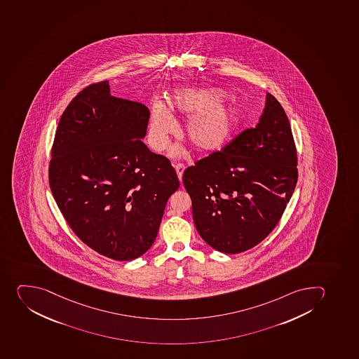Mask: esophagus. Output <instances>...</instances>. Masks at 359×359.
Listing matches in <instances>:
<instances>
[{
	"instance_id": "esophagus-1",
	"label": "esophagus",
	"mask_w": 359,
	"mask_h": 359,
	"mask_svg": "<svg viewBox=\"0 0 359 359\" xmlns=\"http://www.w3.org/2000/svg\"><path fill=\"white\" fill-rule=\"evenodd\" d=\"M175 172H177V175H178L179 180L181 181L182 179V175H184V164H177L175 166Z\"/></svg>"
}]
</instances>
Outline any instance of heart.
<instances>
[{"label": "heart", "mask_w": 359, "mask_h": 359, "mask_svg": "<svg viewBox=\"0 0 359 359\" xmlns=\"http://www.w3.org/2000/svg\"><path fill=\"white\" fill-rule=\"evenodd\" d=\"M223 90L184 88L168 97V107L180 116H189L184 126V136L198 151H217L234 137L243 120V109L236 102L224 100ZM177 122L166 106L157 102L149 121L148 141L161 151L168 148Z\"/></svg>", "instance_id": "heart-1"}]
</instances>
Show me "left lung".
Here are the masks:
<instances>
[{
    "mask_svg": "<svg viewBox=\"0 0 359 359\" xmlns=\"http://www.w3.org/2000/svg\"><path fill=\"white\" fill-rule=\"evenodd\" d=\"M297 151L289 118L273 95L255 128L184 172L195 226L214 250H250L273 230L296 188Z\"/></svg>",
    "mask_w": 359,
    "mask_h": 359,
    "instance_id": "8db88e82",
    "label": "left lung"
}]
</instances>
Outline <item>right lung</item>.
Returning <instances> with one entry per match:
<instances>
[{
  "mask_svg": "<svg viewBox=\"0 0 359 359\" xmlns=\"http://www.w3.org/2000/svg\"><path fill=\"white\" fill-rule=\"evenodd\" d=\"M109 93V81L97 83L67 106L52 148L50 186L83 243L129 261L152 246L179 180L170 161L142 141L148 107Z\"/></svg>",
  "mask_w": 359,
  "mask_h": 359,
  "instance_id": "1",
  "label": "right lung"
}]
</instances>
